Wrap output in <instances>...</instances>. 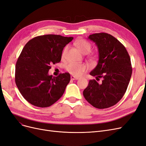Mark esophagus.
Here are the masks:
<instances>
[{
	"label": "esophagus",
	"mask_w": 146,
	"mask_h": 146,
	"mask_svg": "<svg viewBox=\"0 0 146 146\" xmlns=\"http://www.w3.org/2000/svg\"><path fill=\"white\" fill-rule=\"evenodd\" d=\"M70 79H71L72 80H78V77H76L73 76H70Z\"/></svg>",
	"instance_id": "obj_1"
}]
</instances>
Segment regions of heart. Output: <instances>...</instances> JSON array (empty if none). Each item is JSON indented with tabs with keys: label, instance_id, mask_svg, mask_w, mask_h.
Instances as JSON below:
<instances>
[{
	"label": "heart",
	"instance_id": "b5f03b06",
	"mask_svg": "<svg viewBox=\"0 0 146 146\" xmlns=\"http://www.w3.org/2000/svg\"><path fill=\"white\" fill-rule=\"evenodd\" d=\"M77 46L78 48V49L84 54H88V53L91 51L92 48L91 44L86 40H85V39H80V40L77 41ZM68 46H66L63 48L62 54H61V58L63 59L64 58V57L66 56V52H67L68 50ZM90 59L92 63H96V61L97 60V57L94 55H91L90 57ZM66 69L70 74H71L73 76L76 77H78L80 76L81 75H82L87 70V66L84 63H70L66 66Z\"/></svg>",
	"mask_w": 146,
	"mask_h": 146
}]
</instances>
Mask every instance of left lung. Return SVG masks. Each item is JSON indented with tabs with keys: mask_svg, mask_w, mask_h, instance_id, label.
<instances>
[{
	"mask_svg": "<svg viewBox=\"0 0 146 146\" xmlns=\"http://www.w3.org/2000/svg\"><path fill=\"white\" fill-rule=\"evenodd\" d=\"M88 38L99 50L98 65L90 75L102 81L99 83L90 80L83 96L95 108H107L116 104L125 93L132 73L130 58L124 46L111 35L95 33Z\"/></svg>",
	"mask_w": 146,
	"mask_h": 146,
	"instance_id": "8db88e82",
	"label": "left lung"
}]
</instances>
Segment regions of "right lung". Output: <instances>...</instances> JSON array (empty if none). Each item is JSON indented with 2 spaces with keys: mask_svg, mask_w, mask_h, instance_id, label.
Segmentation results:
<instances>
[{
  "mask_svg": "<svg viewBox=\"0 0 146 146\" xmlns=\"http://www.w3.org/2000/svg\"><path fill=\"white\" fill-rule=\"evenodd\" d=\"M73 37L45 35L26 44L17 60L15 82L24 98L36 107L45 108L63 96L70 82L69 73L53 77L48 74L51 64L61 61L63 48Z\"/></svg>",
  "mask_w": 146,
  "mask_h": 146,
  "instance_id": "add662e5",
  "label": "right lung"
}]
</instances>
